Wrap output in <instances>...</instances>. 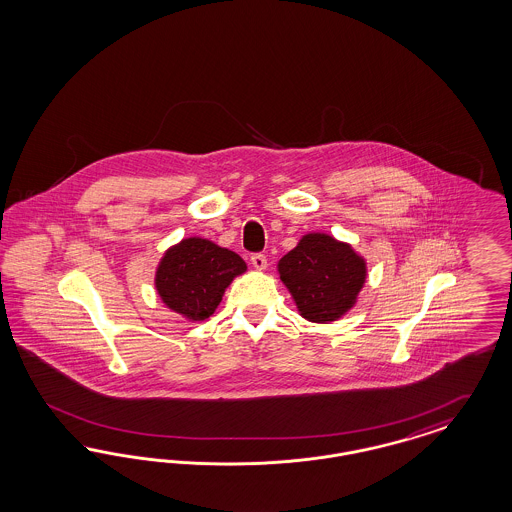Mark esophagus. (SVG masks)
<instances>
[{"label": "esophagus", "instance_id": "esophagus-1", "mask_svg": "<svg viewBox=\"0 0 512 512\" xmlns=\"http://www.w3.org/2000/svg\"><path fill=\"white\" fill-rule=\"evenodd\" d=\"M251 265H253V268H255V270H265V255H263V253H255V255H251Z\"/></svg>", "mask_w": 512, "mask_h": 512}]
</instances>
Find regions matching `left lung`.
<instances>
[{"instance_id":"8db88e82","label":"left lung","mask_w":512,"mask_h":512,"mask_svg":"<svg viewBox=\"0 0 512 512\" xmlns=\"http://www.w3.org/2000/svg\"><path fill=\"white\" fill-rule=\"evenodd\" d=\"M278 274L302 318L331 323L355 306L367 282V261L348 242L308 232L280 259Z\"/></svg>"}]
</instances>
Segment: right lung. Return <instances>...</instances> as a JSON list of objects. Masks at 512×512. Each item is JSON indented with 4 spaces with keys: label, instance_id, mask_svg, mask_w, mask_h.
<instances>
[{
    "label": "right lung",
    "instance_id": "1",
    "mask_svg": "<svg viewBox=\"0 0 512 512\" xmlns=\"http://www.w3.org/2000/svg\"><path fill=\"white\" fill-rule=\"evenodd\" d=\"M247 270L244 259L208 238L191 236L168 247L155 272V289L166 308L189 321L217 310L234 278Z\"/></svg>",
    "mask_w": 512,
    "mask_h": 512
}]
</instances>
